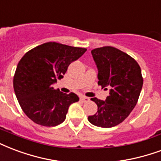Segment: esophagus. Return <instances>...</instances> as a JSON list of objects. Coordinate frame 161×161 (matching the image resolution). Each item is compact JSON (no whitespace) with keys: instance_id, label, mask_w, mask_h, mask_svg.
<instances>
[{"instance_id":"obj_1","label":"esophagus","mask_w":161,"mask_h":161,"mask_svg":"<svg viewBox=\"0 0 161 161\" xmlns=\"http://www.w3.org/2000/svg\"><path fill=\"white\" fill-rule=\"evenodd\" d=\"M80 101H82L83 103H86V102H89L90 101V98L87 97H85V96H81L80 97Z\"/></svg>"}]
</instances>
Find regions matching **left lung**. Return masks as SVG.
I'll use <instances>...</instances> for the list:
<instances>
[{
    "mask_svg": "<svg viewBox=\"0 0 161 161\" xmlns=\"http://www.w3.org/2000/svg\"><path fill=\"white\" fill-rule=\"evenodd\" d=\"M91 53L98 70L97 84L105 90L108 87L109 95L105 101L92 98L97 111L88 120L99 127H113L125 120L136 106L143 84L141 68L131 56L113 47Z\"/></svg>",
    "mask_w": 161,
    "mask_h": 161,
    "instance_id": "1",
    "label": "left lung"
}]
</instances>
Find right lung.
<instances>
[{
	"label": "right lung",
	"mask_w": 161,
	"mask_h": 161,
	"mask_svg": "<svg viewBox=\"0 0 161 161\" xmlns=\"http://www.w3.org/2000/svg\"><path fill=\"white\" fill-rule=\"evenodd\" d=\"M86 49L47 42L31 49L18 64L13 89L25 114L38 125L55 126L64 121L69 107L78 102L74 92L64 93L53 85L61 80L69 65Z\"/></svg>",
	"instance_id": "1"
}]
</instances>
